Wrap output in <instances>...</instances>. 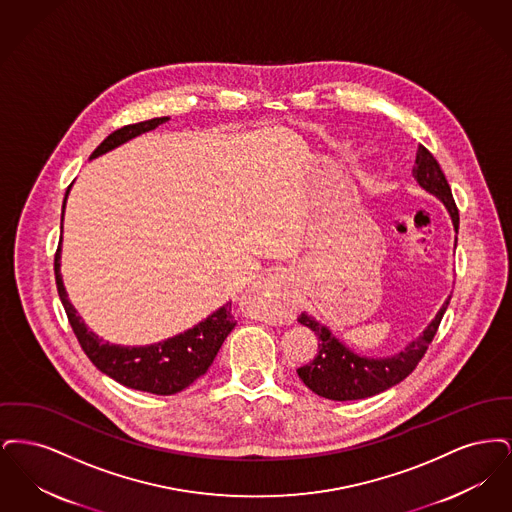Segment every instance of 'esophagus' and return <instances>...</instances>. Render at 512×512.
I'll return each instance as SVG.
<instances>
[{"label": "esophagus", "mask_w": 512, "mask_h": 512, "mask_svg": "<svg viewBox=\"0 0 512 512\" xmlns=\"http://www.w3.org/2000/svg\"><path fill=\"white\" fill-rule=\"evenodd\" d=\"M280 292H282V276L274 270H268L257 278V282L249 290V295L261 301L265 305V313L272 315L274 303L280 299Z\"/></svg>", "instance_id": "34e87169"}]
</instances>
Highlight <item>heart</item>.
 Returning a JSON list of instances; mask_svg holds the SVG:
<instances>
[{
    "label": "heart",
    "mask_w": 512,
    "mask_h": 512,
    "mask_svg": "<svg viewBox=\"0 0 512 512\" xmlns=\"http://www.w3.org/2000/svg\"><path fill=\"white\" fill-rule=\"evenodd\" d=\"M345 149H347V147H345V146H340V151H345Z\"/></svg>",
    "instance_id": "heart-1"
}]
</instances>
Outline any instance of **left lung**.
<instances>
[{"instance_id": "obj_1", "label": "left lung", "mask_w": 512, "mask_h": 512, "mask_svg": "<svg viewBox=\"0 0 512 512\" xmlns=\"http://www.w3.org/2000/svg\"><path fill=\"white\" fill-rule=\"evenodd\" d=\"M413 178L422 190L438 197L439 201L445 205L457 234L459 211L451 194V188L438 161L424 146H418L416 151ZM455 247H457V236H455ZM449 299L451 297L445 299L436 317L432 318V322L424 328V332L416 340L409 341L401 351L388 357H368L353 351L340 338H336L328 326H324L313 315L303 311L301 317L297 318V322H301L303 326L311 328L317 334L318 351L311 363L297 368L301 382L320 397H326L332 401L366 399L376 393L390 390L391 386L405 380L416 368L418 361L424 357L430 341L434 340L438 332L439 322L449 305Z\"/></svg>"}]
</instances>
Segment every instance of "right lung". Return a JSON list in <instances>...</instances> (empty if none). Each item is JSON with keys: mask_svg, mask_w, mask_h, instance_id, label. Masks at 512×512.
<instances>
[{"mask_svg": "<svg viewBox=\"0 0 512 512\" xmlns=\"http://www.w3.org/2000/svg\"><path fill=\"white\" fill-rule=\"evenodd\" d=\"M167 121L169 117H157V119H149L138 124L122 126L113 134H109L96 147L90 159H96L99 155L126 144L128 140L140 134L155 130L159 124ZM69 190L63 201L61 230H63V217H65ZM55 282H57V292L65 307V313L88 359L98 366L103 374H107L115 382L132 390L147 391L155 395H172L188 388L199 376H203L209 370V366L213 365L222 341L226 340V336L236 326V318L232 313V301H228L192 328L167 340L149 343V345L109 343L99 338L96 332L88 330L86 322L69 301V293L65 290L63 276H61V244L55 253Z\"/></svg>", "mask_w": 512, "mask_h": 512, "instance_id": "obj_1", "label": "right lung"}]
</instances>
